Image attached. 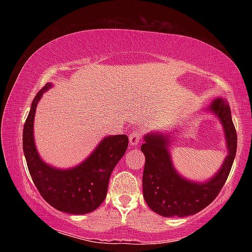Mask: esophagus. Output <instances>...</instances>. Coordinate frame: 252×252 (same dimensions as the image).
I'll list each match as a JSON object with an SVG mask.
<instances>
[{
	"mask_svg": "<svg viewBox=\"0 0 252 252\" xmlns=\"http://www.w3.org/2000/svg\"><path fill=\"white\" fill-rule=\"evenodd\" d=\"M142 135H143V133H142V131H140V130H134V131H132V134H131V136H130V145L133 147V146H136L138 143L141 142V140H142Z\"/></svg>",
	"mask_w": 252,
	"mask_h": 252,
	"instance_id": "1",
	"label": "esophagus"
}]
</instances>
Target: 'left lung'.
Here are the masks:
<instances>
[{
  "label": "left lung",
  "instance_id": "left-lung-1",
  "mask_svg": "<svg viewBox=\"0 0 252 252\" xmlns=\"http://www.w3.org/2000/svg\"><path fill=\"white\" fill-rule=\"evenodd\" d=\"M209 110L222 122L227 156L218 173L206 183H195L181 176L173 167L168 151L169 137L162 133L144 136L141 149L145 155L143 194L148 207L162 217H189L201 211L216 199L225 184L237 149V133L227 100L217 98Z\"/></svg>",
  "mask_w": 252,
  "mask_h": 252
}]
</instances>
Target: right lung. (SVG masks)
Instances as JSON below:
<instances>
[{
	"label": "right lung",
	"instance_id": "obj_1",
	"mask_svg": "<svg viewBox=\"0 0 252 252\" xmlns=\"http://www.w3.org/2000/svg\"><path fill=\"white\" fill-rule=\"evenodd\" d=\"M51 83L40 90L31 104L24 126L23 147L29 173L44 200L52 207L71 215H85L104 201L112 170L125 155L129 138L125 134L105 137L91 156L69 170H60L42 161L33 138L36 105Z\"/></svg>",
	"mask_w": 252,
	"mask_h": 252
}]
</instances>
